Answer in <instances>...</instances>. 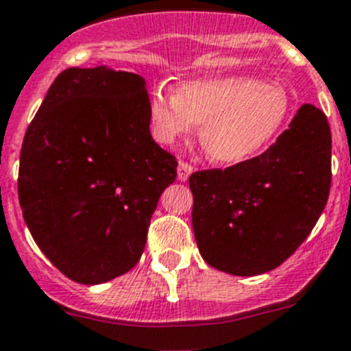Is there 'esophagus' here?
<instances>
[{
  "instance_id": "esophagus-1",
  "label": "esophagus",
  "mask_w": 351,
  "mask_h": 351,
  "mask_svg": "<svg viewBox=\"0 0 351 351\" xmlns=\"http://www.w3.org/2000/svg\"><path fill=\"white\" fill-rule=\"evenodd\" d=\"M194 171V167L191 166V164L184 162V160H180L178 162V180L180 182H187L189 176H191V173Z\"/></svg>"
}]
</instances>
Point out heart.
<instances>
[{
	"mask_svg": "<svg viewBox=\"0 0 351 351\" xmlns=\"http://www.w3.org/2000/svg\"><path fill=\"white\" fill-rule=\"evenodd\" d=\"M291 100L279 84L251 75L191 81L176 91L158 86L148 100L152 136L173 145L201 123L199 141L213 162L237 166L276 139Z\"/></svg>",
	"mask_w": 351,
	"mask_h": 351,
	"instance_id": "1",
	"label": "heart"
}]
</instances>
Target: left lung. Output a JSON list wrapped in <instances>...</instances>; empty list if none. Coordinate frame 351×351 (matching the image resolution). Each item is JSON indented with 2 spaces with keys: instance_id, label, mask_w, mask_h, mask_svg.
Masks as SVG:
<instances>
[{
  "instance_id": "1",
  "label": "left lung",
  "mask_w": 351,
  "mask_h": 351,
  "mask_svg": "<svg viewBox=\"0 0 351 351\" xmlns=\"http://www.w3.org/2000/svg\"><path fill=\"white\" fill-rule=\"evenodd\" d=\"M330 157L327 117L304 104L261 155L193 173V230L203 260L242 277L270 272L288 260L327 205Z\"/></svg>"
}]
</instances>
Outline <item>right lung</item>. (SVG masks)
<instances>
[{
	"label": "right lung",
	"mask_w": 351,
	"mask_h": 351,
	"mask_svg": "<svg viewBox=\"0 0 351 351\" xmlns=\"http://www.w3.org/2000/svg\"><path fill=\"white\" fill-rule=\"evenodd\" d=\"M145 77L109 66L63 70L21 148L29 233L69 279L102 285L138 263L158 197L176 178L150 134Z\"/></svg>",
	"instance_id": "right-lung-1"
}]
</instances>
